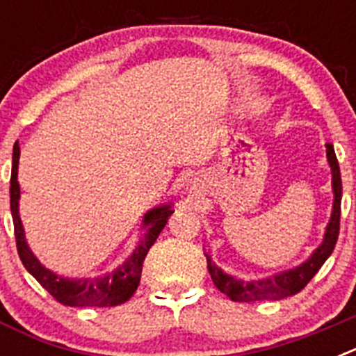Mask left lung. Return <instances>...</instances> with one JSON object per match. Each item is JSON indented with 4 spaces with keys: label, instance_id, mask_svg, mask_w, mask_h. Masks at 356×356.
Returning <instances> with one entry per match:
<instances>
[{
    "label": "left lung",
    "instance_id": "1",
    "mask_svg": "<svg viewBox=\"0 0 356 356\" xmlns=\"http://www.w3.org/2000/svg\"><path fill=\"white\" fill-rule=\"evenodd\" d=\"M326 156H328L330 168H332V185H333V212L328 226H326L325 241L314 251V254L300 267L285 271L282 275H276L273 278L262 280V282H242V280L234 278L226 275L222 269L212 262L207 254V264H209V273L212 276V282L222 294H226L232 301L238 303H250V301H262V300H284L289 296L298 294L307 287V284L316 276L321 266L326 262L330 254L333 253V248L337 244L339 229H341V197H342V180L341 169H339L337 156L332 144H326Z\"/></svg>",
    "mask_w": 356,
    "mask_h": 356
}]
</instances>
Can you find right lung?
<instances>
[{"label":"right lung","instance_id":"right-lung-1","mask_svg":"<svg viewBox=\"0 0 356 356\" xmlns=\"http://www.w3.org/2000/svg\"><path fill=\"white\" fill-rule=\"evenodd\" d=\"M17 163H19V144L15 143L14 155H12V176H10V210L12 219H14V234H15V246H17L19 259L26 267L33 278L42 285L49 294L55 298L58 303L65 307H115L124 301H128L137 291L140 282V273H143V264L146 259L149 248L155 244L156 237L168 225V219L175 210L171 205H162L149 210L144 217V226L147 232L144 234L139 246L135 248L130 259L119 266L114 273L106 276H97V278H85V280H69L55 275L53 271L46 269L35 254L31 253L24 241V229L19 219V188L17 181Z\"/></svg>","mask_w":356,"mask_h":356}]
</instances>
